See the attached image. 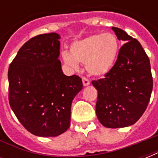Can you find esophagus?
Wrapping results in <instances>:
<instances>
[{"instance_id": "1", "label": "esophagus", "mask_w": 158, "mask_h": 158, "mask_svg": "<svg viewBox=\"0 0 158 158\" xmlns=\"http://www.w3.org/2000/svg\"><path fill=\"white\" fill-rule=\"evenodd\" d=\"M82 81H83V85L85 86H87L89 85V80L87 78H85V77H83L82 78Z\"/></svg>"}]
</instances>
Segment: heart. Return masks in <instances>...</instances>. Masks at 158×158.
Listing matches in <instances>:
<instances>
[{"instance_id": "heart-1", "label": "heart", "mask_w": 158, "mask_h": 158, "mask_svg": "<svg viewBox=\"0 0 158 158\" xmlns=\"http://www.w3.org/2000/svg\"><path fill=\"white\" fill-rule=\"evenodd\" d=\"M118 52V41L112 33L95 34L77 41L71 45L70 52L62 53L67 65L77 69L79 63H85L90 75L102 76L113 68Z\"/></svg>"}]
</instances>
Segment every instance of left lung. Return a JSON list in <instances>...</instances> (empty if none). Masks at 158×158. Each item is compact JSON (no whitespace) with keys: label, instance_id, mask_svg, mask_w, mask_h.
Returning <instances> with one entry per match:
<instances>
[{"label":"left lung","instance_id":"obj_1","mask_svg":"<svg viewBox=\"0 0 158 158\" xmlns=\"http://www.w3.org/2000/svg\"><path fill=\"white\" fill-rule=\"evenodd\" d=\"M120 48L115 64L103 79L93 80L98 96L96 116L106 128H123L134 124L149 103L153 80L149 57L138 40L123 29L112 27Z\"/></svg>","mask_w":158,"mask_h":158}]
</instances>
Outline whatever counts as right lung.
Listing matches in <instances>:
<instances>
[{"label": "right lung", "instance_id": "add662e5", "mask_svg": "<svg viewBox=\"0 0 158 158\" xmlns=\"http://www.w3.org/2000/svg\"><path fill=\"white\" fill-rule=\"evenodd\" d=\"M60 35H39L19 49L8 69L9 103L22 125L33 135L55 137L70 126L71 105L82 79L62 70Z\"/></svg>", "mask_w": 158, "mask_h": 158}]
</instances>
